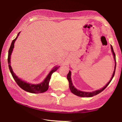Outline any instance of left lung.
Here are the masks:
<instances>
[{"label": "left lung", "instance_id": "obj_1", "mask_svg": "<svg viewBox=\"0 0 122 122\" xmlns=\"http://www.w3.org/2000/svg\"><path fill=\"white\" fill-rule=\"evenodd\" d=\"M111 51H112L113 55V57H114V60L115 61V69H114V71H113V74L112 77H111V80L109 81V82H108V83L106 84V86H104L103 88L101 89L100 90H97L96 91H94L93 92H82V91L78 90H77V89H76L74 86H73V83H72L71 80V71H69V72L68 74L67 75V79L69 81V89L71 90V92L72 93L74 94V95H75L76 96H80V97H92L95 95H96L98 94H100V92H101L102 91L104 90L105 89H106L107 86H108L109 83H110V82L111 81V80H112V78L115 75V70H116V55L114 53V51H113V49L112 48V46L111 45Z\"/></svg>", "mask_w": 122, "mask_h": 122}]
</instances>
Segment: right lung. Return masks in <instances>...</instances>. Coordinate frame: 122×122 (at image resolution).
<instances>
[{
	"instance_id": "add662e5",
	"label": "right lung",
	"mask_w": 122,
	"mask_h": 122,
	"mask_svg": "<svg viewBox=\"0 0 122 122\" xmlns=\"http://www.w3.org/2000/svg\"><path fill=\"white\" fill-rule=\"evenodd\" d=\"M20 32L18 33V36H19ZM18 36H16L15 39H14V40L12 41V44L10 46V48L9 51V54H8V63H9V69L10 71V72L12 74V76L14 78V80H15L16 83L19 86L20 88L26 91V92H31V93H34V94H38V93H42V92H44L48 90V86H49V82L50 81L51 77L52 74L55 72V71H57V69L60 67V66H55L54 68H53V69L51 70L50 73H49L48 76H47V77L45 78V80L43 81L42 83L38 84H32L30 83H28L27 82L22 81L21 79H20L18 77V76L15 75V74L13 73V71H12V67L10 63V57H11V55L13 51V49L14 48V42L16 40V39H17Z\"/></svg>"
}]
</instances>
